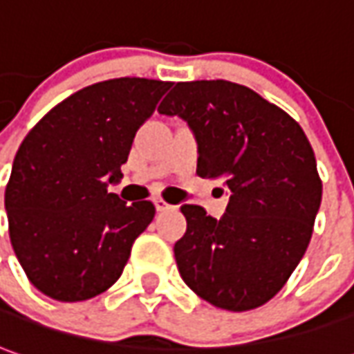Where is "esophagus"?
Masks as SVG:
<instances>
[{"instance_id":"1","label":"esophagus","mask_w":354,"mask_h":354,"mask_svg":"<svg viewBox=\"0 0 354 354\" xmlns=\"http://www.w3.org/2000/svg\"><path fill=\"white\" fill-rule=\"evenodd\" d=\"M153 204H156V209L158 212H165V209H173V206L167 201H163L162 196H158V198H153Z\"/></svg>"}]
</instances>
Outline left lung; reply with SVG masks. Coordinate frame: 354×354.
Wrapping results in <instances>:
<instances>
[{
	"label": "left lung",
	"mask_w": 354,
	"mask_h": 354,
	"mask_svg": "<svg viewBox=\"0 0 354 354\" xmlns=\"http://www.w3.org/2000/svg\"><path fill=\"white\" fill-rule=\"evenodd\" d=\"M158 111L189 123L198 142L196 173L221 179L229 191L221 219L202 206L181 208L187 233L173 252L183 281L223 310L262 306L301 262L320 208L308 138L281 107L229 80L177 82Z\"/></svg>",
	"instance_id": "1"
}]
</instances>
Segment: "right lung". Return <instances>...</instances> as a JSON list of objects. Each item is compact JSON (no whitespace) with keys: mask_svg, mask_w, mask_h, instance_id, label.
I'll list each match as a JSON object with an SVG mask.
<instances>
[{"mask_svg":"<svg viewBox=\"0 0 354 354\" xmlns=\"http://www.w3.org/2000/svg\"><path fill=\"white\" fill-rule=\"evenodd\" d=\"M173 82L123 77L90 84L30 129L5 187L9 239L28 281L61 303L107 291L136 237L153 219L150 201L127 204L121 179L138 127Z\"/></svg>","mask_w":354,"mask_h":354,"instance_id":"1","label":"right lung"}]
</instances>
